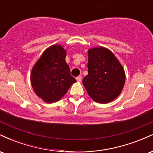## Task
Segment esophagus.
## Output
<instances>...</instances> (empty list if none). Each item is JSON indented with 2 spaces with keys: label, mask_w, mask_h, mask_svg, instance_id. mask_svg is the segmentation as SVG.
<instances>
[{
  "label": "esophagus",
  "mask_w": 153,
  "mask_h": 153,
  "mask_svg": "<svg viewBox=\"0 0 153 153\" xmlns=\"http://www.w3.org/2000/svg\"><path fill=\"white\" fill-rule=\"evenodd\" d=\"M76 80L78 82H81V80H82V77L80 76V75H79V76L76 77Z\"/></svg>",
  "instance_id": "1"
}]
</instances>
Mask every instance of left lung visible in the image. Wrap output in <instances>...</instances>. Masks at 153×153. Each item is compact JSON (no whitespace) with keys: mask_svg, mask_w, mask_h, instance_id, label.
<instances>
[{"mask_svg":"<svg viewBox=\"0 0 153 153\" xmlns=\"http://www.w3.org/2000/svg\"><path fill=\"white\" fill-rule=\"evenodd\" d=\"M88 70V74L83 78L82 83L96 102L108 103L122 92L125 73L110 50L102 47L89 50Z\"/></svg>","mask_w":153,"mask_h":153,"instance_id":"left-lung-1","label":"left lung"}]
</instances>
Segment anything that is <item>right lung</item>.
<instances>
[{
    "label": "right lung",
    "mask_w": 153,
    "mask_h": 153,
    "mask_svg": "<svg viewBox=\"0 0 153 153\" xmlns=\"http://www.w3.org/2000/svg\"><path fill=\"white\" fill-rule=\"evenodd\" d=\"M65 57L63 47L54 45L44 52L33 68L31 85L36 94L45 102L59 101L72 84L76 82L71 75Z\"/></svg>",
    "instance_id": "right-lung-1"
}]
</instances>
